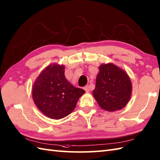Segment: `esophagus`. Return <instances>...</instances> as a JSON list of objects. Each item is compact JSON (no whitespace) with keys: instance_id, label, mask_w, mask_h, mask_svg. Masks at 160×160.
Listing matches in <instances>:
<instances>
[{"instance_id":"1","label":"esophagus","mask_w":160,"mask_h":160,"mask_svg":"<svg viewBox=\"0 0 160 160\" xmlns=\"http://www.w3.org/2000/svg\"><path fill=\"white\" fill-rule=\"evenodd\" d=\"M84 91H86L87 92H89V91H90V89H89V87H88V85H87V86H85V87H84Z\"/></svg>"}]
</instances>
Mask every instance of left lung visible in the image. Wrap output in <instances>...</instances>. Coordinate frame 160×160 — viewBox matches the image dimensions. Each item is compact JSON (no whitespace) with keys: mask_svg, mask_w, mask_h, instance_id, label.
I'll return each instance as SVG.
<instances>
[{"mask_svg":"<svg viewBox=\"0 0 160 160\" xmlns=\"http://www.w3.org/2000/svg\"><path fill=\"white\" fill-rule=\"evenodd\" d=\"M92 91L103 110L114 112L126 106L131 98L132 86L128 73L113 63L102 64Z\"/></svg>","mask_w":160,"mask_h":160,"instance_id":"1","label":"left lung"}]
</instances>
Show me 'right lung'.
<instances>
[{"mask_svg":"<svg viewBox=\"0 0 160 160\" xmlns=\"http://www.w3.org/2000/svg\"><path fill=\"white\" fill-rule=\"evenodd\" d=\"M65 66L48 65L36 79L32 95L35 105L46 117L61 119L75 108L77 102L85 91L76 88L65 76Z\"/></svg>","mask_w":160,"mask_h":160,"instance_id":"1","label":"right lung"}]
</instances>
